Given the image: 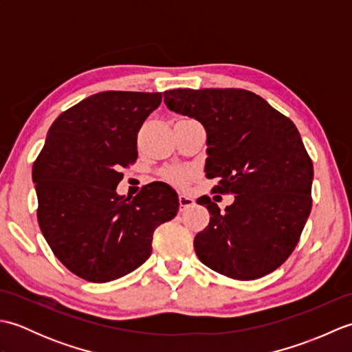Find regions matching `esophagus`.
Wrapping results in <instances>:
<instances>
[{"label": "esophagus", "mask_w": 352, "mask_h": 352, "mask_svg": "<svg viewBox=\"0 0 352 352\" xmlns=\"http://www.w3.org/2000/svg\"><path fill=\"white\" fill-rule=\"evenodd\" d=\"M178 201H180V210H184V208L192 207L195 204V201H193L192 197L186 195V193H180V197H178Z\"/></svg>", "instance_id": "obj_1"}]
</instances>
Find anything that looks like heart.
<instances>
[{
    "instance_id": "b5f03b06",
    "label": "heart",
    "mask_w": 352,
    "mask_h": 352,
    "mask_svg": "<svg viewBox=\"0 0 352 352\" xmlns=\"http://www.w3.org/2000/svg\"><path fill=\"white\" fill-rule=\"evenodd\" d=\"M169 178H170V180H174V182L182 183V182L186 180V178H188V170H184V169L170 170L169 172Z\"/></svg>"
}]
</instances>
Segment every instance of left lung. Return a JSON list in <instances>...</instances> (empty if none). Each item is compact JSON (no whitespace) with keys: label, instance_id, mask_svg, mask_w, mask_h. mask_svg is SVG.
Instances as JSON below:
<instances>
[{"label":"left lung","instance_id":"obj_1","mask_svg":"<svg viewBox=\"0 0 352 352\" xmlns=\"http://www.w3.org/2000/svg\"><path fill=\"white\" fill-rule=\"evenodd\" d=\"M164 104L203 124L207 178L234 195L223 210L208 197L210 213L195 236L198 258L234 280H256L281 266L295 250L311 210L313 163L300 131L261 96L243 89H174Z\"/></svg>","mask_w":352,"mask_h":352}]
</instances>
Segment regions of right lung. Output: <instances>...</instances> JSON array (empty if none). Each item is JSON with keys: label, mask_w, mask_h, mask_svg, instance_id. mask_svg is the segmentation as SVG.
<instances>
[{"label": "right lung", "mask_w": 352, "mask_h": 352, "mask_svg": "<svg viewBox=\"0 0 352 352\" xmlns=\"http://www.w3.org/2000/svg\"><path fill=\"white\" fill-rule=\"evenodd\" d=\"M160 102L162 92L87 96L52 122L33 164L45 241L87 281L107 283L144 265L154 230L178 212L166 183L148 184L134 198L116 192L119 170L138 159V131Z\"/></svg>", "instance_id": "right-lung-1"}]
</instances>
